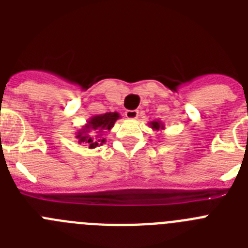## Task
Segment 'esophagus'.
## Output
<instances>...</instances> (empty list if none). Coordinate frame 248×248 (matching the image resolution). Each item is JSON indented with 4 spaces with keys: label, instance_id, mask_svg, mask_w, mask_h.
Instances as JSON below:
<instances>
[{
    "label": "esophagus",
    "instance_id": "1",
    "mask_svg": "<svg viewBox=\"0 0 248 248\" xmlns=\"http://www.w3.org/2000/svg\"><path fill=\"white\" fill-rule=\"evenodd\" d=\"M139 115V111L138 110H126L125 111V117L130 120H135Z\"/></svg>",
    "mask_w": 248,
    "mask_h": 248
}]
</instances>
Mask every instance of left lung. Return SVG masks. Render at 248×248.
Returning <instances> with one entry per match:
<instances>
[{
    "instance_id": "left-lung-1",
    "label": "left lung",
    "mask_w": 248,
    "mask_h": 248,
    "mask_svg": "<svg viewBox=\"0 0 248 248\" xmlns=\"http://www.w3.org/2000/svg\"><path fill=\"white\" fill-rule=\"evenodd\" d=\"M149 126L154 131L164 130L165 129V125H164V123L161 120H153V122L149 123Z\"/></svg>"
}]
</instances>
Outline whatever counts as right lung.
<instances>
[{"label":"right lung","instance_id":"1","mask_svg":"<svg viewBox=\"0 0 248 248\" xmlns=\"http://www.w3.org/2000/svg\"><path fill=\"white\" fill-rule=\"evenodd\" d=\"M120 118V114L117 111L98 114L89 118L84 125L78 129L76 138L79 144H87L89 149H94L103 145L105 143V138H103L105 131L111 130L115 122Z\"/></svg>","mask_w":248,"mask_h":248}]
</instances>
